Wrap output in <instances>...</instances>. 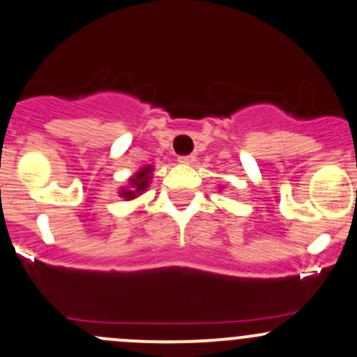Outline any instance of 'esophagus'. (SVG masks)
<instances>
[{
  "label": "esophagus",
  "instance_id": "1",
  "mask_svg": "<svg viewBox=\"0 0 357 357\" xmlns=\"http://www.w3.org/2000/svg\"><path fill=\"white\" fill-rule=\"evenodd\" d=\"M178 160L181 164H191V162H195V155H179Z\"/></svg>",
  "mask_w": 357,
  "mask_h": 357
}]
</instances>
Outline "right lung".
I'll return each instance as SVG.
<instances>
[{
    "mask_svg": "<svg viewBox=\"0 0 357 357\" xmlns=\"http://www.w3.org/2000/svg\"><path fill=\"white\" fill-rule=\"evenodd\" d=\"M150 172H152V167L147 166L142 169L140 172L135 174V178L130 179V188H123L121 190V197H125L126 200H131V198H137V195H140L142 191L149 186V179H150Z\"/></svg>",
    "mask_w": 357,
    "mask_h": 357,
    "instance_id": "right-lung-1",
    "label": "right lung"
}]
</instances>
